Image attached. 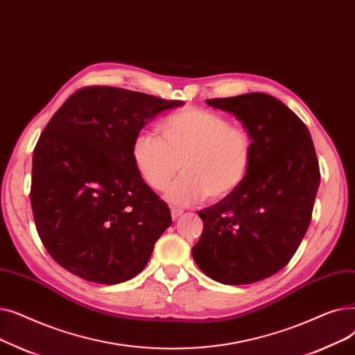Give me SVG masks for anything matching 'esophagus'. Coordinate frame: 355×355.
I'll return each instance as SVG.
<instances>
[{
  "label": "esophagus",
  "mask_w": 355,
  "mask_h": 355,
  "mask_svg": "<svg viewBox=\"0 0 355 355\" xmlns=\"http://www.w3.org/2000/svg\"><path fill=\"white\" fill-rule=\"evenodd\" d=\"M171 214H172V219H173V221H176V219L183 214V211H182V209H178V208H172Z\"/></svg>",
  "instance_id": "34e87169"
}]
</instances>
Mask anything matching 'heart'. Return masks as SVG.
<instances>
[{
  "label": "heart",
  "mask_w": 355,
  "mask_h": 355,
  "mask_svg": "<svg viewBox=\"0 0 355 355\" xmlns=\"http://www.w3.org/2000/svg\"><path fill=\"white\" fill-rule=\"evenodd\" d=\"M159 128L162 139L150 131L137 134L131 155L155 191L164 189L182 168L183 175L164 193L172 205H193L207 196L224 199L247 179L254 144L245 130L231 127L224 115L187 108L168 114Z\"/></svg>",
  "instance_id": "b5f03b06"
}]
</instances>
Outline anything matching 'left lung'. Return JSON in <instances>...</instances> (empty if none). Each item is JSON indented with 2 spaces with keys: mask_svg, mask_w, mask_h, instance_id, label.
<instances>
[{
  "mask_svg": "<svg viewBox=\"0 0 355 355\" xmlns=\"http://www.w3.org/2000/svg\"><path fill=\"white\" fill-rule=\"evenodd\" d=\"M207 104L239 118L254 153L241 187L198 212L204 231L192 256L215 282L256 283L288 264L308 231L320 182L313 141L300 118L268 94Z\"/></svg>",
  "mask_w": 355,
  "mask_h": 355,
  "instance_id": "1",
  "label": "left lung"
}]
</instances>
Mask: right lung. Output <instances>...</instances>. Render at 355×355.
<instances>
[{
  "label": "right lung",
  "instance_id": "right-lung-1",
  "mask_svg": "<svg viewBox=\"0 0 355 355\" xmlns=\"http://www.w3.org/2000/svg\"><path fill=\"white\" fill-rule=\"evenodd\" d=\"M183 104L88 87L50 118L33 151L30 199L43 245L67 272L116 284L146 267L172 216L134 164L132 141Z\"/></svg>",
  "mask_w": 355,
  "mask_h": 355
}]
</instances>
